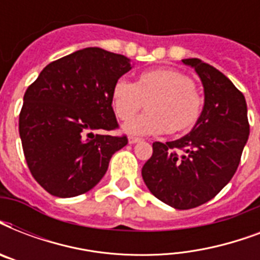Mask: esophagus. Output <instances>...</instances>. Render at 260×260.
<instances>
[{
    "mask_svg": "<svg viewBox=\"0 0 260 260\" xmlns=\"http://www.w3.org/2000/svg\"><path fill=\"white\" fill-rule=\"evenodd\" d=\"M128 142H129V144H135V143H139V142H142V139H139V138H134V136H129V139H128Z\"/></svg>",
    "mask_w": 260,
    "mask_h": 260,
    "instance_id": "obj_1",
    "label": "esophagus"
}]
</instances>
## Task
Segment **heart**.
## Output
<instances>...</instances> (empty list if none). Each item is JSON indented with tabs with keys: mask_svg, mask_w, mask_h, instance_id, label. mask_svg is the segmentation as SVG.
I'll list each match as a JSON object with an SVG mask.
<instances>
[{
	"mask_svg": "<svg viewBox=\"0 0 260 260\" xmlns=\"http://www.w3.org/2000/svg\"><path fill=\"white\" fill-rule=\"evenodd\" d=\"M148 102V113L125 124L131 135L182 134L198 122L204 109V98L189 75L173 69L144 71L136 82L120 78L112 90L114 113L128 121Z\"/></svg>",
	"mask_w": 260,
	"mask_h": 260,
	"instance_id": "heart-1",
	"label": "heart"
}]
</instances>
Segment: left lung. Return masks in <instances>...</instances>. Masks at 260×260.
I'll return each mask as SVG.
<instances>
[{
  "instance_id": "left-lung-1",
  "label": "left lung",
  "mask_w": 260,
  "mask_h": 260,
  "mask_svg": "<svg viewBox=\"0 0 260 260\" xmlns=\"http://www.w3.org/2000/svg\"><path fill=\"white\" fill-rule=\"evenodd\" d=\"M201 79L204 109L190 134L174 142H155L142 169L155 197L175 209L205 204L238 170L250 135L246 98L217 69L197 58L183 59Z\"/></svg>"
}]
</instances>
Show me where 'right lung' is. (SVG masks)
<instances>
[{"label": "right lung", "mask_w": 260, "mask_h": 260, "mask_svg": "<svg viewBox=\"0 0 260 260\" xmlns=\"http://www.w3.org/2000/svg\"><path fill=\"white\" fill-rule=\"evenodd\" d=\"M132 69L124 55L89 47L47 64L24 94L18 132L30 174L55 197L93 189L126 136L94 135L118 126L112 90Z\"/></svg>", "instance_id": "1"}]
</instances>
